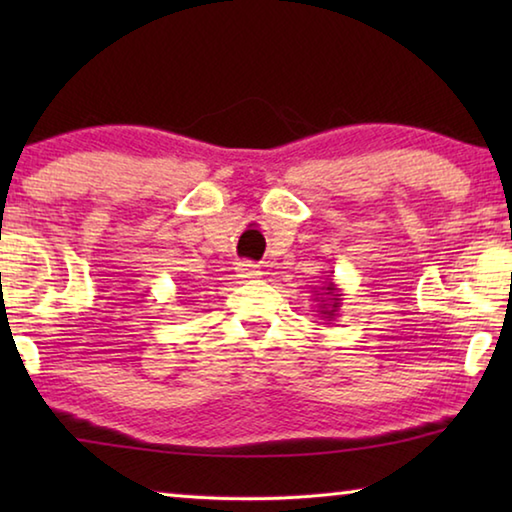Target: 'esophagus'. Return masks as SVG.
Wrapping results in <instances>:
<instances>
[{
    "label": "esophagus",
    "mask_w": 512,
    "mask_h": 512,
    "mask_svg": "<svg viewBox=\"0 0 512 512\" xmlns=\"http://www.w3.org/2000/svg\"><path fill=\"white\" fill-rule=\"evenodd\" d=\"M237 271H239L241 277H257V275H262V273H259V266L253 264V262H239L237 264Z\"/></svg>",
    "instance_id": "esophagus-1"
}]
</instances>
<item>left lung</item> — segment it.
Here are the masks:
<instances>
[{
  "label": "left lung",
  "instance_id": "obj_1",
  "mask_svg": "<svg viewBox=\"0 0 512 512\" xmlns=\"http://www.w3.org/2000/svg\"><path fill=\"white\" fill-rule=\"evenodd\" d=\"M343 293L341 289L336 287V282L332 280V275L325 277L323 287H320L316 291V302H318V314L320 318L325 320H334L336 316H339V309L343 305Z\"/></svg>",
  "mask_w": 512,
  "mask_h": 512
}]
</instances>
